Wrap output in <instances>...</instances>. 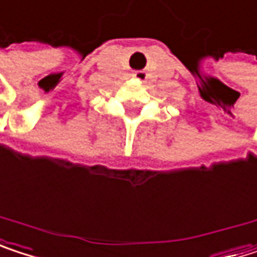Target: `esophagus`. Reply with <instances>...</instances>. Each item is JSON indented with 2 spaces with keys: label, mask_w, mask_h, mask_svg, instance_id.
I'll return each instance as SVG.
<instances>
[{
  "label": "esophagus",
  "mask_w": 257,
  "mask_h": 257,
  "mask_svg": "<svg viewBox=\"0 0 257 257\" xmlns=\"http://www.w3.org/2000/svg\"><path fill=\"white\" fill-rule=\"evenodd\" d=\"M134 78L138 79V81H146L147 79V73L144 70H137V72H134Z\"/></svg>",
  "instance_id": "34e87169"
}]
</instances>
